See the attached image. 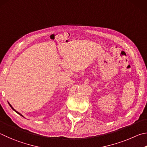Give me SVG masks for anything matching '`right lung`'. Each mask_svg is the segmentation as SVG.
Listing matches in <instances>:
<instances>
[{
  "label": "right lung",
  "mask_w": 147,
  "mask_h": 147,
  "mask_svg": "<svg viewBox=\"0 0 147 147\" xmlns=\"http://www.w3.org/2000/svg\"><path fill=\"white\" fill-rule=\"evenodd\" d=\"M9 106H10V107H11V109H13V110H14V111H15V112H17V114H19V115H21V116H22V115H21V114H20V113H19V112H17V111H16V110H15V109H13V107H11V105H10V104H9ZM22 117H23V116H22Z\"/></svg>",
  "instance_id": "add662e5"
}]
</instances>
